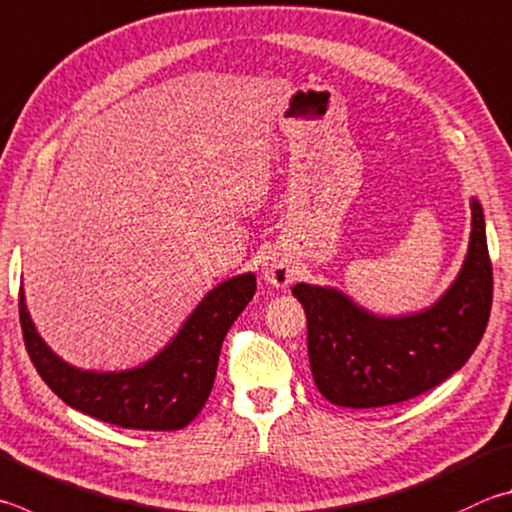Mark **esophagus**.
<instances>
[{
	"label": "esophagus",
	"instance_id": "1",
	"mask_svg": "<svg viewBox=\"0 0 512 512\" xmlns=\"http://www.w3.org/2000/svg\"><path fill=\"white\" fill-rule=\"evenodd\" d=\"M297 275V266L293 264L291 257H286L280 250H271L264 257L262 262V280L268 286H275V288H284L295 280Z\"/></svg>",
	"mask_w": 512,
	"mask_h": 512
}]
</instances>
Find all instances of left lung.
<instances>
[{"mask_svg":"<svg viewBox=\"0 0 512 512\" xmlns=\"http://www.w3.org/2000/svg\"><path fill=\"white\" fill-rule=\"evenodd\" d=\"M466 259L448 291L423 311L376 315L338 288L295 284L306 313L315 387L340 407L369 410L410 401L466 365L488 327L492 266L486 221L470 201Z\"/></svg>","mask_w":512,"mask_h":512,"instance_id":"obj_1","label":"left lung"}]
</instances>
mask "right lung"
Returning a JSON list of instances; mask_svg holds the SVG:
<instances>
[{"label": "right lung", "instance_id": "obj_1", "mask_svg": "<svg viewBox=\"0 0 512 512\" xmlns=\"http://www.w3.org/2000/svg\"><path fill=\"white\" fill-rule=\"evenodd\" d=\"M255 288L253 273L230 277L203 297L179 333L141 367L91 371L51 351L35 329L20 286L24 345L37 374L73 410L129 430H181L206 405L226 333L253 300Z\"/></svg>", "mask_w": 512, "mask_h": 512}]
</instances>
